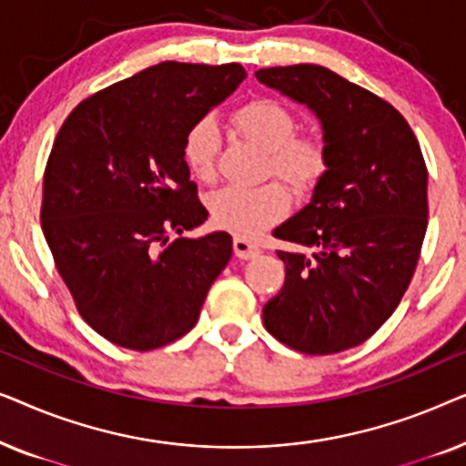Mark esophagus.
Instances as JSON below:
<instances>
[{"instance_id": "1", "label": "esophagus", "mask_w": 466, "mask_h": 466, "mask_svg": "<svg viewBox=\"0 0 466 466\" xmlns=\"http://www.w3.org/2000/svg\"><path fill=\"white\" fill-rule=\"evenodd\" d=\"M233 252L235 257H239L241 260H248L258 257L260 248L246 238H233Z\"/></svg>"}]
</instances>
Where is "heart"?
Here are the masks:
<instances>
[{
	"mask_svg": "<svg viewBox=\"0 0 466 466\" xmlns=\"http://www.w3.org/2000/svg\"><path fill=\"white\" fill-rule=\"evenodd\" d=\"M233 129L248 142L269 152L267 171L289 184L297 195H309L329 171V146L318 133H297L295 112L282 101L254 97L231 114ZM220 136L212 118H203L187 131L182 158L195 180L209 184L218 176ZM290 199L282 184L258 188H222L208 199L209 218L238 238H254L276 225L289 212Z\"/></svg>",
	"mask_w": 466,
	"mask_h": 466,
	"instance_id": "heart-1",
	"label": "heart"
}]
</instances>
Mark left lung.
<instances>
[{
    "mask_svg": "<svg viewBox=\"0 0 466 466\" xmlns=\"http://www.w3.org/2000/svg\"><path fill=\"white\" fill-rule=\"evenodd\" d=\"M258 82L320 118L329 171L301 212L273 235L297 250L265 329L297 352L324 356L367 341L397 309L429 225V171L397 107L327 67L257 72Z\"/></svg>",
    "mask_w": 466,
    "mask_h": 466,
    "instance_id": "8db88e82",
    "label": "left lung"
}]
</instances>
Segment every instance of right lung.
Listing matches in <instances>:
<instances>
[{
  "label": "right lung",
  "instance_id": "1",
  "mask_svg": "<svg viewBox=\"0 0 466 466\" xmlns=\"http://www.w3.org/2000/svg\"><path fill=\"white\" fill-rule=\"evenodd\" d=\"M246 69L163 61L69 112L44 171L42 231L88 327L148 352L197 324L231 258V235H171L208 209L182 158L187 131L228 97Z\"/></svg>",
  "mask_w": 466,
  "mask_h": 466
}]
</instances>
